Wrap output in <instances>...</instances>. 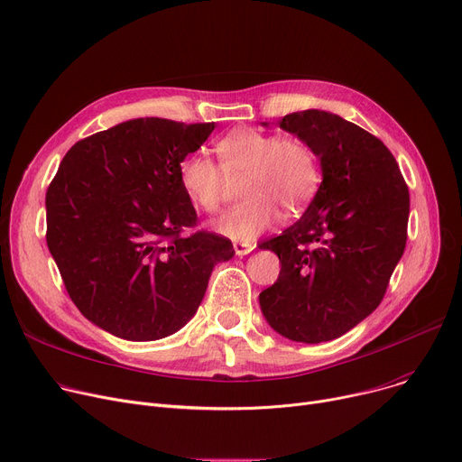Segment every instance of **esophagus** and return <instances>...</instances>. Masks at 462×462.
<instances>
[{
    "mask_svg": "<svg viewBox=\"0 0 462 462\" xmlns=\"http://www.w3.org/2000/svg\"><path fill=\"white\" fill-rule=\"evenodd\" d=\"M254 247H256V244H244V241H236V244H234V251H236L237 256L249 254Z\"/></svg>",
    "mask_w": 462,
    "mask_h": 462,
    "instance_id": "obj_1",
    "label": "esophagus"
}]
</instances>
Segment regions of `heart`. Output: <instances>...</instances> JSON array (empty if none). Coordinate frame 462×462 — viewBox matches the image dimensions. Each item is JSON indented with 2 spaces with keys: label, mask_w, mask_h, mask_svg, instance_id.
I'll use <instances>...</instances> for the list:
<instances>
[{
  "label": "heart",
  "mask_w": 462,
  "mask_h": 462,
  "mask_svg": "<svg viewBox=\"0 0 462 462\" xmlns=\"http://www.w3.org/2000/svg\"><path fill=\"white\" fill-rule=\"evenodd\" d=\"M218 164L206 153L187 155L178 178L187 199L202 211L221 209L228 180H239L245 202L213 223L215 232L249 244L279 217V206L298 211L317 194L322 172L317 153L296 136L237 129L215 143Z\"/></svg>",
  "instance_id": "obj_1"
}]
</instances>
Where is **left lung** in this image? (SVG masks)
<instances>
[{"instance_id": "8db88e82", "label": "left lung", "mask_w": 462, "mask_h": 462, "mask_svg": "<svg viewBox=\"0 0 462 462\" xmlns=\"http://www.w3.org/2000/svg\"><path fill=\"white\" fill-rule=\"evenodd\" d=\"M281 129L314 150L322 183L300 221L260 245L281 260L260 309L290 341L324 343L380 305L404 253L410 194L383 142L341 116L294 112Z\"/></svg>"}]
</instances>
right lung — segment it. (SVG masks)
I'll use <instances>...</instances> for the list:
<instances>
[{"label": "right lung", "mask_w": 462, "mask_h": 462, "mask_svg": "<svg viewBox=\"0 0 462 462\" xmlns=\"http://www.w3.org/2000/svg\"><path fill=\"white\" fill-rule=\"evenodd\" d=\"M215 124L129 119L77 142L46 190V244L84 317L127 341H157L197 312L232 241L192 232L180 162Z\"/></svg>", "instance_id": "right-lung-1"}]
</instances>
